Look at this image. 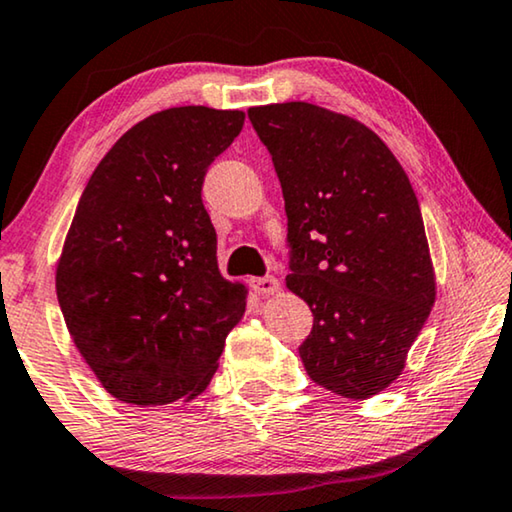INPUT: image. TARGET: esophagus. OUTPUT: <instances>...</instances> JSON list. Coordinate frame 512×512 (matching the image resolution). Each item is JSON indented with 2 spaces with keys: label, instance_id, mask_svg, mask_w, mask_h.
<instances>
[{
  "label": "esophagus",
  "instance_id": "esophagus-1",
  "mask_svg": "<svg viewBox=\"0 0 512 512\" xmlns=\"http://www.w3.org/2000/svg\"><path fill=\"white\" fill-rule=\"evenodd\" d=\"M253 290L257 294H262V297H269V294H276L280 290V283H278V278H273V276L255 278L253 280Z\"/></svg>",
  "mask_w": 512,
  "mask_h": 512
}]
</instances>
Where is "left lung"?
<instances>
[{"label": "left lung", "mask_w": 512, "mask_h": 512, "mask_svg": "<svg viewBox=\"0 0 512 512\" xmlns=\"http://www.w3.org/2000/svg\"><path fill=\"white\" fill-rule=\"evenodd\" d=\"M248 118L283 187L287 290L311 306L299 355L313 383L369 399L401 376L436 301L420 204L376 132L308 102L253 106Z\"/></svg>", "instance_id": "1"}]
</instances>
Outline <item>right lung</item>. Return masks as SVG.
I'll return each instance as SVG.
<instances>
[{
  "mask_svg": "<svg viewBox=\"0 0 512 512\" xmlns=\"http://www.w3.org/2000/svg\"><path fill=\"white\" fill-rule=\"evenodd\" d=\"M246 113L178 106L127 129L92 171L57 262L78 352L132 406L190 401L211 383L248 290L218 269L201 185Z\"/></svg>",
  "mask_w": 512,
  "mask_h": 512,
  "instance_id": "right-lung-1",
  "label": "right lung"
}]
</instances>
